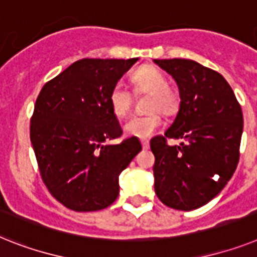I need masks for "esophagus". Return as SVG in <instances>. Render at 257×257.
Instances as JSON below:
<instances>
[{
  "instance_id": "obj_1",
  "label": "esophagus",
  "mask_w": 257,
  "mask_h": 257,
  "mask_svg": "<svg viewBox=\"0 0 257 257\" xmlns=\"http://www.w3.org/2000/svg\"><path fill=\"white\" fill-rule=\"evenodd\" d=\"M142 147H143V150H148L150 148V142H148V139H142Z\"/></svg>"
}]
</instances>
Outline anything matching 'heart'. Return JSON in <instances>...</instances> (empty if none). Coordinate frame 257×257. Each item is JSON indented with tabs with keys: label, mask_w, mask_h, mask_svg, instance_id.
Instances as JSON below:
<instances>
[{
	"label": "heart",
	"mask_w": 257,
	"mask_h": 257,
	"mask_svg": "<svg viewBox=\"0 0 257 257\" xmlns=\"http://www.w3.org/2000/svg\"><path fill=\"white\" fill-rule=\"evenodd\" d=\"M130 81L137 94H150L146 103L150 113L146 115L131 116L124 123V133L128 137L146 139L162 127V114L158 110L167 115L173 114L179 107V99L169 89V82L164 73L152 65L138 68L131 73ZM107 101L114 115L123 118L130 110L133 95L123 85L116 84L110 89Z\"/></svg>",
	"instance_id": "b5f03b06"
}]
</instances>
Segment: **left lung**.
<instances>
[{
	"label": "left lung",
	"mask_w": 257,
	"mask_h": 257,
	"mask_svg": "<svg viewBox=\"0 0 257 257\" xmlns=\"http://www.w3.org/2000/svg\"><path fill=\"white\" fill-rule=\"evenodd\" d=\"M175 78L180 109L164 137L152 138L155 193L164 205L189 211L223 189L239 162L243 113L218 72L188 59H155ZM167 139H182L169 146Z\"/></svg>",
	"instance_id": "obj_1"
}]
</instances>
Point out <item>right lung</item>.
I'll return each mask as SVG.
<instances>
[{
  "label": "right lung",
  "instance_id": "1",
  "mask_svg": "<svg viewBox=\"0 0 257 257\" xmlns=\"http://www.w3.org/2000/svg\"><path fill=\"white\" fill-rule=\"evenodd\" d=\"M138 60L81 59L38 95L30 138L42 180L68 209L110 206L119 194L120 172L141 152V142L134 137L106 144L122 135L107 95Z\"/></svg>",
  "mask_w": 257,
  "mask_h": 257
}]
</instances>
